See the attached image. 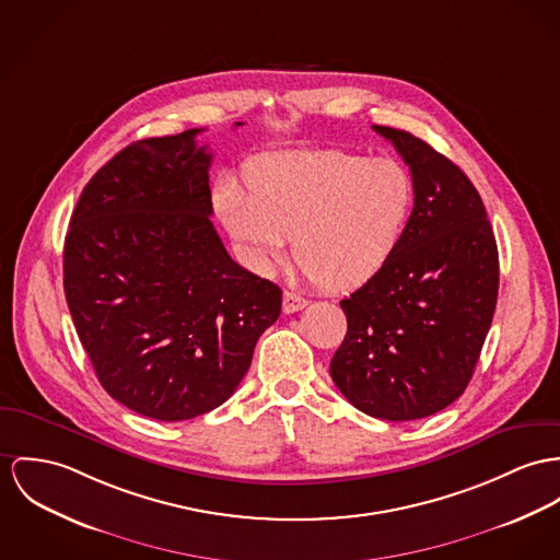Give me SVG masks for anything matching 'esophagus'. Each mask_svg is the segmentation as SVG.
<instances>
[{
	"label": "esophagus",
	"mask_w": 560,
	"mask_h": 560,
	"mask_svg": "<svg viewBox=\"0 0 560 560\" xmlns=\"http://www.w3.org/2000/svg\"><path fill=\"white\" fill-rule=\"evenodd\" d=\"M306 306V301L299 296V294H294V292H285L283 294V313H296V311H301Z\"/></svg>",
	"instance_id": "34e87169"
}]
</instances>
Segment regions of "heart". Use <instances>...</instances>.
Here are the masks:
<instances>
[{
    "label": "heart",
    "mask_w": 560,
    "mask_h": 560,
    "mask_svg": "<svg viewBox=\"0 0 560 560\" xmlns=\"http://www.w3.org/2000/svg\"><path fill=\"white\" fill-rule=\"evenodd\" d=\"M247 196L232 183L217 191L230 236L258 266L279 259L294 236V258L330 290L377 277L396 254L416 205V183L396 160L345 151H288L254 160Z\"/></svg>",
    "instance_id": "1"
}]
</instances>
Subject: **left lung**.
Wrapping results in <instances>:
<instances>
[{
    "label": "left lung",
    "instance_id": "left-lung-1",
    "mask_svg": "<svg viewBox=\"0 0 560 560\" xmlns=\"http://www.w3.org/2000/svg\"><path fill=\"white\" fill-rule=\"evenodd\" d=\"M373 129L409 166L416 205L386 268L341 301L347 335L330 375L362 413L407 422L469 386L497 306L499 252L467 174L409 131Z\"/></svg>",
    "mask_w": 560,
    "mask_h": 560
}]
</instances>
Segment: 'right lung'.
Segmentation results:
<instances>
[{
	"mask_svg": "<svg viewBox=\"0 0 560 560\" xmlns=\"http://www.w3.org/2000/svg\"><path fill=\"white\" fill-rule=\"evenodd\" d=\"M200 131L119 151L86 183L63 245L66 301L100 384L160 422L225 402L281 313V290L217 234Z\"/></svg>",
	"mask_w": 560,
	"mask_h": 560,
	"instance_id": "add662e5",
	"label": "right lung"
}]
</instances>
